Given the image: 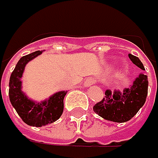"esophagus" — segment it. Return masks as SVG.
I'll return each instance as SVG.
<instances>
[{
    "label": "esophagus",
    "mask_w": 158,
    "mask_h": 158,
    "mask_svg": "<svg viewBox=\"0 0 158 158\" xmlns=\"http://www.w3.org/2000/svg\"><path fill=\"white\" fill-rule=\"evenodd\" d=\"M95 83H96V81H95L93 78H88V79L85 80V86H89V85H93V84H95Z\"/></svg>",
    "instance_id": "obj_1"
}]
</instances>
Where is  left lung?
Masks as SVG:
<instances>
[{
	"instance_id": "left-lung-1",
	"label": "left lung",
	"mask_w": 158,
	"mask_h": 158,
	"mask_svg": "<svg viewBox=\"0 0 158 158\" xmlns=\"http://www.w3.org/2000/svg\"><path fill=\"white\" fill-rule=\"evenodd\" d=\"M132 63L142 70H145L142 61L137 56L128 54ZM148 93L147 75L141 73L129 88H125L123 93L106 90L105 98L96 103L93 111L101 117L117 123L129 121L143 106Z\"/></svg>"
}]
</instances>
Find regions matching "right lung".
<instances>
[{
    "instance_id": "add662e5",
    "label": "right lung",
    "mask_w": 158,
    "mask_h": 158,
    "mask_svg": "<svg viewBox=\"0 0 158 158\" xmlns=\"http://www.w3.org/2000/svg\"><path fill=\"white\" fill-rule=\"evenodd\" d=\"M42 52L39 50L22 56L11 73L9 81V98L11 104L22 121L32 127H43L60 118L63 113V100L67 93L66 91L57 92L51 96L49 100L35 103L21 91L20 78L22 77L26 64L32 58L41 55Z\"/></svg>"
}]
</instances>
